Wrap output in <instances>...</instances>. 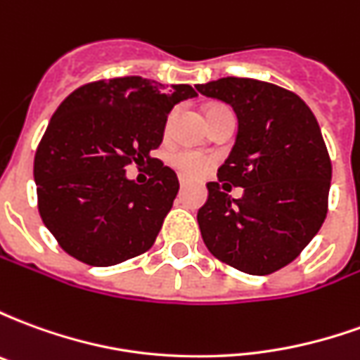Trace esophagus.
I'll return each mask as SVG.
<instances>
[{
    "mask_svg": "<svg viewBox=\"0 0 360 360\" xmlns=\"http://www.w3.org/2000/svg\"><path fill=\"white\" fill-rule=\"evenodd\" d=\"M179 185H181V188L187 187V179H179Z\"/></svg>",
    "mask_w": 360,
    "mask_h": 360,
    "instance_id": "1",
    "label": "esophagus"
}]
</instances>
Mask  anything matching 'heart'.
I'll return each instance as SVG.
<instances>
[{
    "mask_svg": "<svg viewBox=\"0 0 360 360\" xmlns=\"http://www.w3.org/2000/svg\"><path fill=\"white\" fill-rule=\"evenodd\" d=\"M218 108H224V105H214V108H210V111L218 110ZM210 111H208V113H210ZM172 121L173 117L167 119V131L172 129ZM169 164H172L183 177H187V179H196V177H200V175H204V173L208 172V167L212 165V162L210 158L204 156L202 152H196V150L191 148H181L175 150L172 156H169Z\"/></svg>",
    "mask_w": 360,
    "mask_h": 360,
    "instance_id": "1",
    "label": "heart"
}]
</instances>
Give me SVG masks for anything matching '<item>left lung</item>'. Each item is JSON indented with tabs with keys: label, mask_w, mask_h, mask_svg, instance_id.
<instances>
[{
	"label": "left lung",
	"mask_w": 360,
	"mask_h": 360,
	"mask_svg": "<svg viewBox=\"0 0 360 360\" xmlns=\"http://www.w3.org/2000/svg\"><path fill=\"white\" fill-rule=\"evenodd\" d=\"M196 90L239 119L233 150L196 214L204 245L235 270L274 274L301 255L328 214L332 162L316 117L295 92L257 79L226 77ZM233 184L241 199L226 195Z\"/></svg>",
	"instance_id": "obj_1"
}]
</instances>
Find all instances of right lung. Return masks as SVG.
Listing matches in <instances>:
<instances>
[{
  "label": "right lung",
  "instance_id": "add662e5",
  "mask_svg": "<svg viewBox=\"0 0 360 360\" xmlns=\"http://www.w3.org/2000/svg\"><path fill=\"white\" fill-rule=\"evenodd\" d=\"M188 84L113 77L84 84L53 113L36 148L38 212L59 247L90 266H113L146 252L172 210L179 181L150 156ZM148 165L149 181L126 179L127 165Z\"/></svg>",
  "mask_w": 360,
  "mask_h": 360
}]
</instances>
